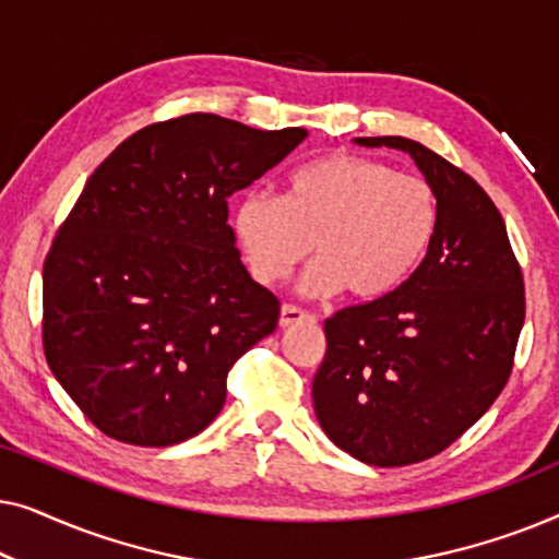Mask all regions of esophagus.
I'll return each mask as SVG.
<instances>
[{
	"label": "esophagus",
	"instance_id": "obj_1",
	"mask_svg": "<svg viewBox=\"0 0 559 559\" xmlns=\"http://www.w3.org/2000/svg\"><path fill=\"white\" fill-rule=\"evenodd\" d=\"M312 320H316V318H312L310 312L295 308V305H285V308H282V312H280V325L282 328H295V325H302V323H312Z\"/></svg>",
	"mask_w": 559,
	"mask_h": 559
}]
</instances>
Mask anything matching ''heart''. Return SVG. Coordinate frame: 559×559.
Returning <instances> with one entry per match:
<instances>
[{"label": "heart", "instance_id": "1", "mask_svg": "<svg viewBox=\"0 0 559 559\" xmlns=\"http://www.w3.org/2000/svg\"><path fill=\"white\" fill-rule=\"evenodd\" d=\"M438 218V195L427 180L335 152L289 173L280 198L243 195L234 231L264 285L285 280L316 249V262L297 282L302 295L325 297L346 287L358 300H377L423 264Z\"/></svg>", "mask_w": 559, "mask_h": 559}]
</instances>
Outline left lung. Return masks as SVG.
Instances as JSON below:
<instances>
[{"mask_svg":"<svg viewBox=\"0 0 559 559\" xmlns=\"http://www.w3.org/2000/svg\"><path fill=\"white\" fill-rule=\"evenodd\" d=\"M415 159L438 195V231L415 274L325 320L312 379L323 432L356 461L394 468L438 455L507 384L524 282L507 226L471 175L404 136H356Z\"/></svg>","mask_w":559,"mask_h":559,"instance_id":"left-lung-1","label":"left lung"}]
</instances>
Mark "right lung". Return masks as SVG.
I'll return each mask as SVG.
<instances>
[{"mask_svg":"<svg viewBox=\"0 0 559 559\" xmlns=\"http://www.w3.org/2000/svg\"><path fill=\"white\" fill-rule=\"evenodd\" d=\"M305 136L188 114L140 129L91 175L43 266V346L104 435L167 448L216 419L236 358L280 318L226 203Z\"/></svg>","mask_w":559,"mask_h":559,"instance_id":"right-lung-1","label":"right lung"}]
</instances>
